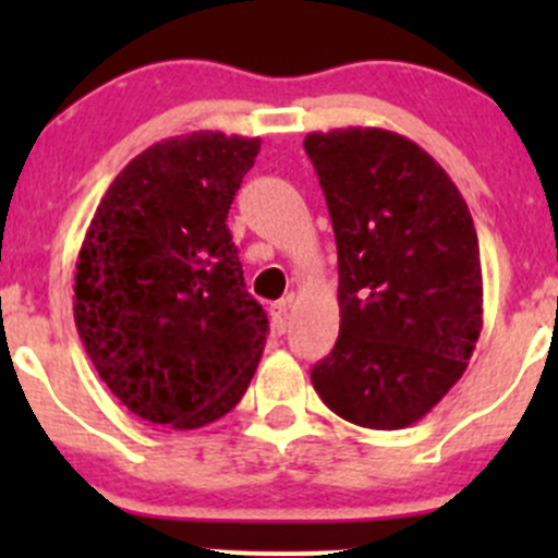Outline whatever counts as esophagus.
<instances>
[{"mask_svg":"<svg viewBox=\"0 0 558 558\" xmlns=\"http://www.w3.org/2000/svg\"><path fill=\"white\" fill-rule=\"evenodd\" d=\"M289 311H291V300H280L269 307L275 335H286V329H289Z\"/></svg>","mask_w":558,"mask_h":558,"instance_id":"obj_1","label":"esophagus"}]
</instances>
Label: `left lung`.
<instances>
[{
    "mask_svg": "<svg viewBox=\"0 0 558 558\" xmlns=\"http://www.w3.org/2000/svg\"><path fill=\"white\" fill-rule=\"evenodd\" d=\"M337 240L340 337L311 380L367 429L424 418L464 375L483 329L481 247L448 172L375 126L305 137Z\"/></svg>",
    "mask_w": 558,
    "mask_h": 558,
    "instance_id": "obj_1",
    "label": "left lung"
}]
</instances>
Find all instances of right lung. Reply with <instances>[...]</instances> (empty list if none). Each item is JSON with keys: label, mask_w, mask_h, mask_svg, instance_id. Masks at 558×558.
Returning <instances> with one entry per match:
<instances>
[{"label": "right lung", "mask_w": 558, "mask_h": 558, "mask_svg": "<svg viewBox=\"0 0 558 558\" xmlns=\"http://www.w3.org/2000/svg\"><path fill=\"white\" fill-rule=\"evenodd\" d=\"M262 140L191 132L134 156L105 191L75 267V326L143 421L199 429L243 399L267 340L229 207Z\"/></svg>", "instance_id": "add662e5"}]
</instances>
